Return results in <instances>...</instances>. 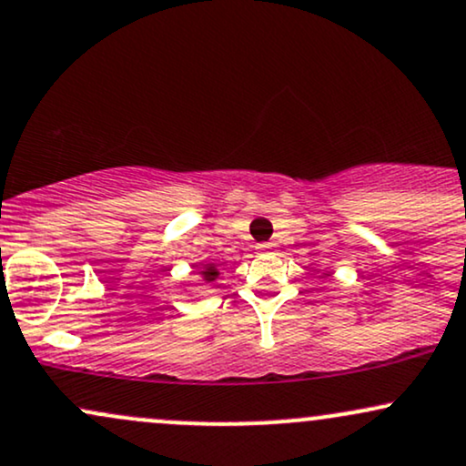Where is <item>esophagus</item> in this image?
<instances>
[{
  "label": "esophagus",
  "instance_id": "esophagus-1",
  "mask_svg": "<svg viewBox=\"0 0 466 466\" xmlns=\"http://www.w3.org/2000/svg\"><path fill=\"white\" fill-rule=\"evenodd\" d=\"M256 249H258L260 254H274V251H278V245L276 243H258L256 245Z\"/></svg>",
  "mask_w": 466,
  "mask_h": 466
}]
</instances>
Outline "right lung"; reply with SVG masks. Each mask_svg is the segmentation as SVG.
Returning <instances> with one entry per match:
<instances>
[{
    "mask_svg": "<svg viewBox=\"0 0 466 466\" xmlns=\"http://www.w3.org/2000/svg\"><path fill=\"white\" fill-rule=\"evenodd\" d=\"M199 276H201L206 282H215L217 278H218V269H217L215 265H210V267H206V269H203V271H199Z\"/></svg>",
    "mask_w": 466,
    "mask_h": 466,
    "instance_id": "right-lung-1",
    "label": "right lung"
}]
</instances>
